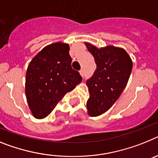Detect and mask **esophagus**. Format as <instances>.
<instances>
[{"label":"esophagus","instance_id":"esophagus-1","mask_svg":"<svg viewBox=\"0 0 158 158\" xmlns=\"http://www.w3.org/2000/svg\"><path fill=\"white\" fill-rule=\"evenodd\" d=\"M79 73H80L81 76H83V75H84V73H83V70H80V71H79Z\"/></svg>","mask_w":158,"mask_h":158}]
</instances>
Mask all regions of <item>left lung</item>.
<instances>
[{
	"mask_svg": "<svg viewBox=\"0 0 158 158\" xmlns=\"http://www.w3.org/2000/svg\"><path fill=\"white\" fill-rule=\"evenodd\" d=\"M93 55L96 68L87 81L89 97L87 108L90 116H98L107 111L117 101L128 83L133 63L128 53L121 48L111 45L98 48L85 43Z\"/></svg>",
	"mask_w": 158,
	"mask_h": 158,
	"instance_id": "obj_1",
	"label": "left lung"
}]
</instances>
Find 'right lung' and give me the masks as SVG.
<instances>
[{
    "mask_svg": "<svg viewBox=\"0 0 158 158\" xmlns=\"http://www.w3.org/2000/svg\"><path fill=\"white\" fill-rule=\"evenodd\" d=\"M69 49L68 44L61 42L48 45L28 65L25 94L35 118L47 117L64 96L82 81L79 72L71 68Z\"/></svg>",
    "mask_w": 158,
    "mask_h": 158,
    "instance_id": "obj_1",
    "label": "right lung"
}]
</instances>
